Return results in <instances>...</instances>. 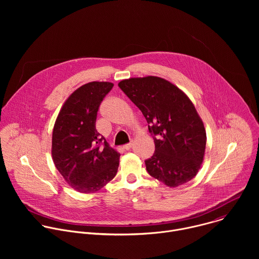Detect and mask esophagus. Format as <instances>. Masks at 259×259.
I'll list each match as a JSON object with an SVG mask.
<instances>
[{
	"label": "esophagus",
	"instance_id": "34e87169",
	"mask_svg": "<svg viewBox=\"0 0 259 259\" xmlns=\"http://www.w3.org/2000/svg\"><path fill=\"white\" fill-rule=\"evenodd\" d=\"M132 145H133V143H132V142H129V143H127V144L124 145V149L127 150V151H129V150L131 149V147H132Z\"/></svg>",
	"mask_w": 259,
	"mask_h": 259
}]
</instances>
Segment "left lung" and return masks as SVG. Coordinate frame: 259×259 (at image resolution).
<instances>
[{
	"label": "left lung",
	"instance_id": "8db88e82",
	"mask_svg": "<svg viewBox=\"0 0 259 259\" xmlns=\"http://www.w3.org/2000/svg\"><path fill=\"white\" fill-rule=\"evenodd\" d=\"M118 85L141 110L154 134L156 151L145 161L149 174L169 188L192 180L203 163L207 136L189 96L155 76L125 79Z\"/></svg>",
	"mask_w": 259,
	"mask_h": 259
}]
</instances>
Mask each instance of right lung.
I'll use <instances>...</instances> for the list:
<instances>
[{
    "label": "right lung",
    "mask_w": 259,
    "mask_h": 259,
    "mask_svg": "<svg viewBox=\"0 0 259 259\" xmlns=\"http://www.w3.org/2000/svg\"><path fill=\"white\" fill-rule=\"evenodd\" d=\"M110 82H90L73 91L61 106L52 132V160L70 188L82 194L102 189L118 171L120 153L95 127L98 107Z\"/></svg>",
    "instance_id": "obj_1"
}]
</instances>
